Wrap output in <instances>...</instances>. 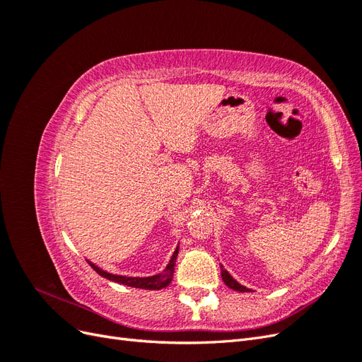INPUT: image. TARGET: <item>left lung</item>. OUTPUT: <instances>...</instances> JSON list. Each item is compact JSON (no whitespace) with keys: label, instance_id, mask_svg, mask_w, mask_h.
I'll use <instances>...</instances> for the list:
<instances>
[{"label":"left lung","instance_id":"1","mask_svg":"<svg viewBox=\"0 0 362 362\" xmlns=\"http://www.w3.org/2000/svg\"><path fill=\"white\" fill-rule=\"evenodd\" d=\"M221 273H222V279H223V282H225V286H226V287H229V288L234 290V291H240V293H247V291H252L250 288H247V287L242 286V284H240L238 281H235L231 275H229V272H228V270H225L222 264H221Z\"/></svg>","mask_w":362,"mask_h":362}]
</instances>
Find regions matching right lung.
<instances>
[{
    "label": "right lung",
    "instance_id": "1",
    "mask_svg": "<svg viewBox=\"0 0 362 362\" xmlns=\"http://www.w3.org/2000/svg\"><path fill=\"white\" fill-rule=\"evenodd\" d=\"M178 250H180V243L177 246V249L173 250V254L168 262V266L164 267L163 272L157 273V275H152V276H124V275H115V273H110L107 270H103L101 267H98L95 262L87 259L89 262L90 267L98 273V275H101L103 278L108 279V281H113L117 284H124V286L128 287H134V288H141V290H161L164 287H168L169 284L172 282L173 278V272H175V261H177L178 257Z\"/></svg>",
    "mask_w": 362,
    "mask_h": 362
}]
</instances>
